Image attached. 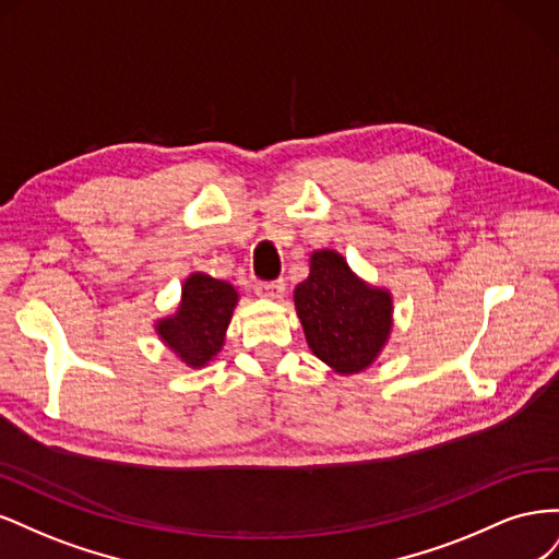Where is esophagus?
<instances>
[{"label": "esophagus", "instance_id": "esophagus-1", "mask_svg": "<svg viewBox=\"0 0 559 559\" xmlns=\"http://www.w3.org/2000/svg\"><path fill=\"white\" fill-rule=\"evenodd\" d=\"M257 294L261 298H267V300H280L284 296V282L282 280H275V282H259L257 284Z\"/></svg>", "mask_w": 559, "mask_h": 559}]
</instances>
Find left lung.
<instances>
[{
  "label": "left lung",
  "instance_id": "obj_1",
  "mask_svg": "<svg viewBox=\"0 0 559 559\" xmlns=\"http://www.w3.org/2000/svg\"><path fill=\"white\" fill-rule=\"evenodd\" d=\"M294 302L312 354L341 376L366 370L392 333V294L359 280L333 249L312 253Z\"/></svg>",
  "mask_w": 559,
  "mask_h": 559
}]
</instances>
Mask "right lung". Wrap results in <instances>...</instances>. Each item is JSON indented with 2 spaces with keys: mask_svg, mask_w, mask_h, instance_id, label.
Here are the masks:
<instances>
[{
  "mask_svg": "<svg viewBox=\"0 0 559 559\" xmlns=\"http://www.w3.org/2000/svg\"><path fill=\"white\" fill-rule=\"evenodd\" d=\"M238 298L240 294L233 284L205 273H193L181 286L177 312L163 317L156 324V333L186 366H207L224 347Z\"/></svg>",
  "mask_w": 559,
  "mask_h": 559,
  "instance_id": "right-lung-1",
  "label": "right lung"
}]
</instances>
